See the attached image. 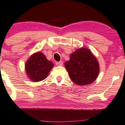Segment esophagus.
Listing matches in <instances>:
<instances>
[{
  "label": "esophagus",
  "instance_id": "esophagus-1",
  "mask_svg": "<svg viewBox=\"0 0 125 125\" xmlns=\"http://www.w3.org/2000/svg\"><path fill=\"white\" fill-rule=\"evenodd\" d=\"M63 63V62L62 61H60L58 62H56V65L57 66H62Z\"/></svg>",
  "mask_w": 125,
  "mask_h": 125
}]
</instances>
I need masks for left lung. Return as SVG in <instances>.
Wrapping results in <instances>:
<instances>
[{
    "mask_svg": "<svg viewBox=\"0 0 125 125\" xmlns=\"http://www.w3.org/2000/svg\"><path fill=\"white\" fill-rule=\"evenodd\" d=\"M71 80L79 85H88L97 79L99 65L89 49L81 48L71 54L69 61L65 63Z\"/></svg>",
    "mask_w": 125,
    "mask_h": 125,
    "instance_id": "left-lung-1",
    "label": "left lung"
}]
</instances>
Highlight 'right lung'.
<instances>
[{
  "instance_id": "1",
  "label": "right lung",
  "mask_w": 125,
  "mask_h": 125,
  "mask_svg": "<svg viewBox=\"0 0 125 125\" xmlns=\"http://www.w3.org/2000/svg\"><path fill=\"white\" fill-rule=\"evenodd\" d=\"M53 67L52 62L47 60L42 53H35L26 63L25 70L30 79L35 82L43 80Z\"/></svg>"
}]
</instances>
